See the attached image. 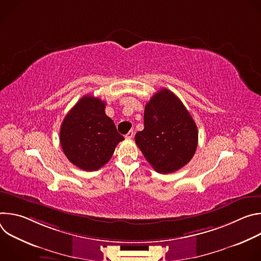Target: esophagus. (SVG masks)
Here are the masks:
<instances>
[{"instance_id":"34e87169","label":"esophagus","mask_w":261,"mask_h":261,"mask_svg":"<svg viewBox=\"0 0 261 261\" xmlns=\"http://www.w3.org/2000/svg\"><path fill=\"white\" fill-rule=\"evenodd\" d=\"M132 137H133V131L130 130V131L125 135V138H126V139H131Z\"/></svg>"}]
</instances>
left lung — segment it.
Masks as SVG:
<instances>
[{
  "label": "left lung",
  "mask_w": 261,
  "mask_h": 261,
  "mask_svg": "<svg viewBox=\"0 0 261 261\" xmlns=\"http://www.w3.org/2000/svg\"><path fill=\"white\" fill-rule=\"evenodd\" d=\"M143 123L135 142L157 172H174L192 159L198 142L197 127L171 91L162 89L146 103Z\"/></svg>",
  "instance_id": "8db88e82"
}]
</instances>
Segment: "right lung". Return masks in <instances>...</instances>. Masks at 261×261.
Here are the masks:
<instances>
[{"mask_svg":"<svg viewBox=\"0 0 261 261\" xmlns=\"http://www.w3.org/2000/svg\"><path fill=\"white\" fill-rule=\"evenodd\" d=\"M124 137L114 121L105 115V102L91 95L84 96L65 117L60 142L68 160L86 171H95L113 156Z\"/></svg>","mask_w":261,"mask_h":261,"instance_id":"add662e5","label":"right lung"}]
</instances>
